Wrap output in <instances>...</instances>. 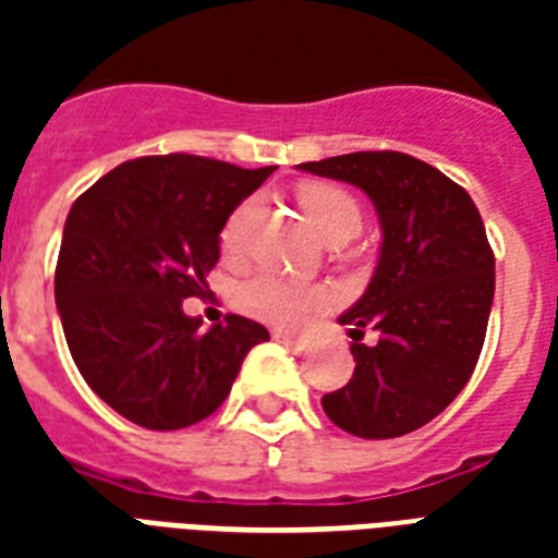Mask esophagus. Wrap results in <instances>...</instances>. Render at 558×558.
<instances>
[{"label": "esophagus", "mask_w": 558, "mask_h": 558, "mask_svg": "<svg viewBox=\"0 0 558 558\" xmlns=\"http://www.w3.org/2000/svg\"><path fill=\"white\" fill-rule=\"evenodd\" d=\"M275 339H278L280 344L292 348V350H306V344H310V341L301 339V336H292V332H275Z\"/></svg>", "instance_id": "esophagus-1"}]
</instances>
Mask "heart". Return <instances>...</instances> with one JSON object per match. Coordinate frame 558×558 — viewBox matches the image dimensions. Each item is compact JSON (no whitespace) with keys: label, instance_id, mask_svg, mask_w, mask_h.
<instances>
[{"label":"heart","instance_id":"b5f03b06","mask_svg":"<svg viewBox=\"0 0 558 558\" xmlns=\"http://www.w3.org/2000/svg\"><path fill=\"white\" fill-rule=\"evenodd\" d=\"M298 199H301L306 219L313 222L315 231L322 236H330L339 228H356L359 231V226H362L359 202L341 187L315 182V185L301 187ZM252 214L254 202H243L228 217L226 228H222V245L228 252H234L236 245L243 243ZM236 301H240L245 313L275 324V327H301L310 315L330 304V292L324 287H306V283L280 278L275 271H257V275L240 283Z\"/></svg>","mask_w":558,"mask_h":558}]
</instances>
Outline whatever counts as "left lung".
<instances>
[{
    "label": "left lung",
    "mask_w": 558,
    "mask_h": 558,
    "mask_svg": "<svg viewBox=\"0 0 558 558\" xmlns=\"http://www.w3.org/2000/svg\"><path fill=\"white\" fill-rule=\"evenodd\" d=\"M362 187L379 214V263L365 295L339 315L356 362L324 414L365 440L423 428L466 388L484 348L495 254L484 219L458 182L405 153H348L298 165ZM380 332L373 349L364 327Z\"/></svg>",
    "instance_id": "left-lung-1"
}]
</instances>
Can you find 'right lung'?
Wrapping results in <instances>:
<instances>
[{
  "label": "right lung",
  "mask_w": 558,
  "mask_h": 558,
  "mask_svg": "<svg viewBox=\"0 0 558 558\" xmlns=\"http://www.w3.org/2000/svg\"><path fill=\"white\" fill-rule=\"evenodd\" d=\"M275 168L170 153L118 165L77 196L57 257L54 301L81 376L109 408L153 432L210 416L263 324L226 315L202 330L182 301L205 295L219 231Z\"/></svg>",
  "instance_id": "obj_1"
}]
</instances>
